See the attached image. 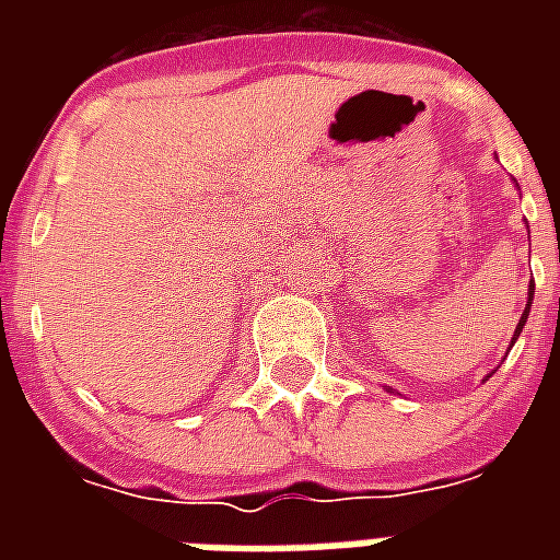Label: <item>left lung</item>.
<instances>
[{
  "mask_svg": "<svg viewBox=\"0 0 560 560\" xmlns=\"http://www.w3.org/2000/svg\"><path fill=\"white\" fill-rule=\"evenodd\" d=\"M532 296H535V284H529V305H526V311H523V316H521V323H517V331H514V340H517V337H521V331H523V325H526V319H529V307H532Z\"/></svg>",
  "mask_w": 560,
  "mask_h": 560,
  "instance_id": "obj_1",
  "label": "left lung"
}]
</instances>
